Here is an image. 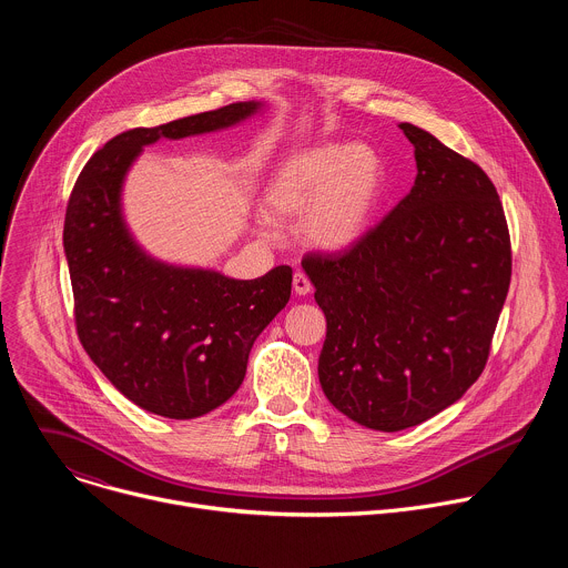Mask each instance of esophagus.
Segmentation results:
<instances>
[{"label":"esophagus","instance_id":"obj_1","mask_svg":"<svg viewBox=\"0 0 568 568\" xmlns=\"http://www.w3.org/2000/svg\"><path fill=\"white\" fill-rule=\"evenodd\" d=\"M292 283H294V292H296L298 296H305V294L312 292V283H310V278H307L303 272H296L294 278H292Z\"/></svg>","mask_w":568,"mask_h":568}]
</instances>
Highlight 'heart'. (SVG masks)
I'll return each instance as SVG.
<instances>
[{
	"mask_svg": "<svg viewBox=\"0 0 568 568\" xmlns=\"http://www.w3.org/2000/svg\"><path fill=\"white\" fill-rule=\"evenodd\" d=\"M384 193L379 154L362 143H321L283 156L265 184L272 220L303 217V237L323 252H344L373 226Z\"/></svg>",
	"mask_w": 568,
	"mask_h": 568,
	"instance_id": "obj_1",
	"label": "heart"
}]
</instances>
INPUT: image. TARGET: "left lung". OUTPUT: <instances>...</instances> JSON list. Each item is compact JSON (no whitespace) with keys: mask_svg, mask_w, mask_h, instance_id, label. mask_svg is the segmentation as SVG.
I'll list each match as a JSON object with an SVG mask.
<instances>
[{"mask_svg":"<svg viewBox=\"0 0 568 568\" xmlns=\"http://www.w3.org/2000/svg\"><path fill=\"white\" fill-rule=\"evenodd\" d=\"M409 195L344 254H307L326 314L318 382L375 432L416 427L460 399L490 355L508 296L510 235L495 184L427 130Z\"/></svg>","mask_w":568,"mask_h":568,"instance_id":"8db88e82","label":"left lung"}]
</instances>
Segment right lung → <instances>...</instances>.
<instances>
[{"instance_id": "1", "label": "right lung", "mask_w": 568, "mask_h": 568, "mask_svg": "<svg viewBox=\"0 0 568 568\" xmlns=\"http://www.w3.org/2000/svg\"><path fill=\"white\" fill-rule=\"evenodd\" d=\"M265 108L231 103L156 128H134L88 161L64 215L75 331L101 373L136 407L200 418L245 379L256 337L287 305L292 267L254 281L156 261L123 217V182L145 145L226 130Z\"/></svg>"}]
</instances>
